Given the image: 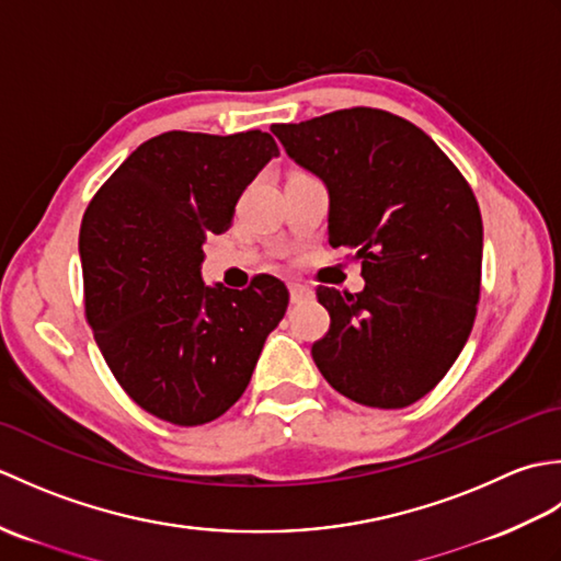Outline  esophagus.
Wrapping results in <instances>:
<instances>
[{
  "label": "esophagus",
  "instance_id": "obj_1",
  "mask_svg": "<svg viewBox=\"0 0 561 561\" xmlns=\"http://www.w3.org/2000/svg\"><path fill=\"white\" fill-rule=\"evenodd\" d=\"M289 294H291V304H301L308 301L313 296V291L304 287V284H289Z\"/></svg>",
  "mask_w": 561,
  "mask_h": 561
}]
</instances>
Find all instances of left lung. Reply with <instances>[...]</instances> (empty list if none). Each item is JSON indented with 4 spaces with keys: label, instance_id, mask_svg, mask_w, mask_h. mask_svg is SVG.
<instances>
[{
    "label": "left lung",
    "instance_id": "obj_1",
    "mask_svg": "<svg viewBox=\"0 0 561 561\" xmlns=\"http://www.w3.org/2000/svg\"><path fill=\"white\" fill-rule=\"evenodd\" d=\"M270 129L323 181L330 245L362 262L359 294L316 291L330 330L313 362L344 398L408 408L470 337L482 274L478 199L436 141L392 113L347 108Z\"/></svg>",
    "mask_w": 561,
    "mask_h": 561
}]
</instances>
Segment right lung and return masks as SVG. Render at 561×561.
Here are the masks:
<instances>
[{
	"mask_svg": "<svg viewBox=\"0 0 561 561\" xmlns=\"http://www.w3.org/2000/svg\"><path fill=\"white\" fill-rule=\"evenodd\" d=\"M279 157L260 129L229 137L163 133L123 161L83 214L87 318L105 364L141 410L178 426L217 420L243 396L270 332L287 313L284 282L205 284L207 236Z\"/></svg>",
	"mask_w": 561,
	"mask_h": 561,
	"instance_id": "obj_1",
	"label": "right lung"
}]
</instances>
